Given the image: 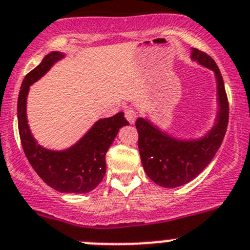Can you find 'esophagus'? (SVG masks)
I'll return each mask as SVG.
<instances>
[{
  "label": "esophagus",
  "instance_id": "obj_1",
  "mask_svg": "<svg viewBox=\"0 0 250 250\" xmlns=\"http://www.w3.org/2000/svg\"><path fill=\"white\" fill-rule=\"evenodd\" d=\"M125 118H127V121L129 123H134V121H136V118H137V113L134 112V109H132V108L125 109Z\"/></svg>",
  "mask_w": 250,
  "mask_h": 250
}]
</instances>
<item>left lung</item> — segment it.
<instances>
[{
	"instance_id": "left-lung-1",
	"label": "left lung",
	"mask_w": 250,
	"mask_h": 250,
	"mask_svg": "<svg viewBox=\"0 0 250 250\" xmlns=\"http://www.w3.org/2000/svg\"><path fill=\"white\" fill-rule=\"evenodd\" d=\"M192 58L216 74L220 109L211 132L200 141H178L143 118L136 121L144 171L154 183L164 188H176L193 180L213 159L227 130L229 104L220 69L209 55L199 49H192Z\"/></svg>"
}]
</instances>
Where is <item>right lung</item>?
<instances>
[{
  "label": "right lung",
  "mask_w": 250,
  "mask_h": 250,
  "mask_svg": "<svg viewBox=\"0 0 250 250\" xmlns=\"http://www.w3.org/2000/svg\"><path fill=\"white\" fill-rule=\"evenodd\" d=\"M64 57L53 51L25 75L18 95L17 114L21 143L28 162L39 178L54 190L65 193H86L93 190L106 174V153L123 125H128L123 112L100 120L74 146L64 151H51L37 144L27 125L25 104L29 86Z\"/></svg>",
  "instance_id": "obj_1"
}]
</instances>
